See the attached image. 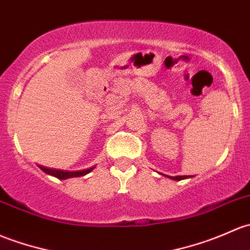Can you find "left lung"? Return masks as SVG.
<instances>
[{"label": "left lung", "mask_w": 250, "mask_h": 250, "mask_svg": "<svg viewBox=\"0 0 250 250\" xmlns=\"http://www.w3.org/2000/svg\"><path fill=\"white\" fill-rule=\"evenodd\" d=\"M170 178H172V180H176V181H181V180H185V178H188V176H175V177H172V176H169ZM190 177V176H189Z\"/></svg>", "instance_id": "obj_1"}]
</instances>
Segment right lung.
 Returning a JSON list of instances; mask_svg holds the SVG:
<instances>
[{"instance_id": "add662e5", "label": "right lung", "mask_w": 250, "mask_h": 250, "mask_svg": "<svg viewBox=\"0 0 250 250\" xmlns=\"http://www.w3.org/2000/svg\"><path fill=\"white\" fill-rule=\"evenodd\" d=\"M41 169L43 170L44 172L49 173V175L55 176V177L60 178V180H65V178L69 177H80V176L86 175L91 171L93 167H90V169L83 170V171H75V172H69V171H63V170H55V169H50V167H41Z\"/></svg>"}]
</instances>
